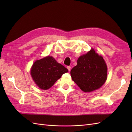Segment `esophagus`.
<instances>
[{
    "label": "esophagus",
    "instance_id": "obj_1",
    "mask_svg": "<svg viewBox=\"0 0 132 132\" xmlns=\"http://www.w3.org/2000/svg\"><path fill=\"white\" fill-rule=\"evenodd\" d=\"M67 69H68V70L70 71V69H71V67L70 66H68L67 67Z\"/></svg>",
    "mask_w": 132,
    "mask_h": 132
}]
</instances>
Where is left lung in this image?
I'll return each mask as SVG.
<instances>
[{"instance_id":"obj_1","label":"left lung","mask_w":132,"mask_h":132,"mask_svg":"<svg viewBox=\"0 0 132 132\" xmlns=\"http://www.w3.org/2000/svg\"><path fill=\"white\" fill-rule=\"evenodd\" d=\"M70 75L80 89L89 93L99 89L105 82L107 68L103 57L92 49L78 58L77 65L71 69Z\"/></svg>"}]
</instances>
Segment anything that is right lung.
<instances>
[{
  "label": "right lung",
  "mask_w": 132,
  "mask_h": 132,
  "mask_svg": "<svg viewBox=\"0 0 132 132\" xmlns=\"http://www.w3.org/2000/svg\"><path fill=\"white\" fill-rule=\"evenodd\" d=\"M67 72L68 70L64 66L50 56L36 61L31 70L34 81L43 90L50 89L63 74Z\"/></svg>",
  "instance_id": "1"
}]
</instances>
